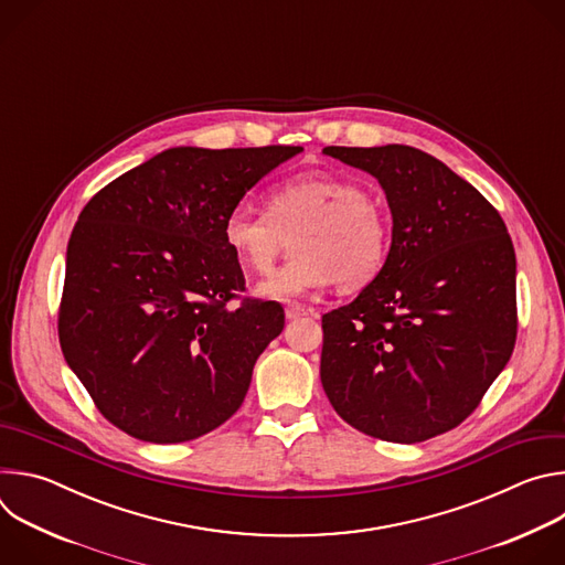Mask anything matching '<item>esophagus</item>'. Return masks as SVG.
I'll return each mask as SVG.
<instances>
[{
  "instance_id": "obj_1",
  "label": "esophagus",
  "mask_w": 565,
  "mask_h": 565,
  "mask_svg": "<svg viewBox=\"0 0 565 565\" xmlns=\"http://www.w3.org/2000/svg\"><path fill=\"white\" fill-rule=\"evenodd\" d=\"M303 315H308L303 306H297V303L286 306V319H299V317H303Z\"/></svg>"
}]
</instances>
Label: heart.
I'll return each mask as SVG.
<instances>
[{
	"label": "heart",
	"instance_id": "b5f03b06",
	"mask_svg": "<svg viewBox=\"0 0 565 565\" xmlns=\"http://www.w3.org/2000/svg\"><path fill=\"white\" fill-rule=\"evenodd\" d=\"M292 236L295 257L257 286L264 299L292 301L331 284L358 290L386 264L391 227L384 205L353 181L312 172L275 185L268 212L236 205L223 221L232 255L268 275Z\"/></svg>",
	"mask_w": 565,
	"mask_h": 565
}]
</instances>
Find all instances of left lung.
I'll list each match as a JSON object with an SVG mask.
<instances>
[{
	"label": "left lung",
	"mask_w": 565,
	"mask_h": 565,
	"mask_svg": "<svg viewBox=\"0 0 565 565\" xmlns=\"http://www.w3.org/2000/svg\"><path fill=\"white\" fill-rule=\"evenodd\" d=\"M321 153L377 179L393 218L380 275L321 317V386L358 431L423 443L458 427L510 362L512 238L490 201L423 149Z\"/></svg>",
	"instance_id": "1"
}]
</instances>
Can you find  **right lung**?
Masks as SVG:
<instances>
[{"label":"right lung","instance_id":"right-lung-1","mask_svg":"<svg viewBox=\"0 0 565 565\" xmlns=\"http://www.w3.org/2000/svg\"><path fill=\"white\" fill-rule=\"evenodd\" d=\"M303 151L172 147L103 188L66 248L60 344L100 414L174 445L223 425L257 358L284 331L277 301L244 299L223 221L266 174Z\"/></svg>","mask_w":565,"mask_h":565}]
</instances>
